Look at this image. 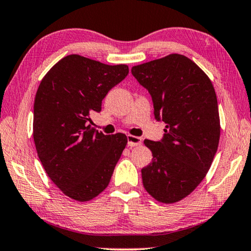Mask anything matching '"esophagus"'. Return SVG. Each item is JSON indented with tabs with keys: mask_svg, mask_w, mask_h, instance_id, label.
I'll return each instance as SVG.
<instances>
[{
	"mask_svg": "<svg viewBox=\"0 0 251 251\" xmlns=\"http://www.w3.org/2000/svg\"><path fill=\"white\" fill-rule=\"evenodd\" d=\"M126 139H128V146H130V147L139 146V145H140L141 143H143V139H141L140 137L131 136V134H128V137H126Z\"/></svg>",
	"mask_w": 251,
	"mask_h": 251,
	"instance_id": "obj_1",
	"label": "esophagus"
}]
</instances>
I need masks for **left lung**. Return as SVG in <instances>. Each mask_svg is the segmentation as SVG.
Here are the masks:
<instances>
[{
    "instance_id": "1",
    "label": "left lung",
    "mask_w": 251,
    "mask_h": 251,
    "mask_svg": "<svg viewBox=\"0 0 251 251\" xmlns=\"http://www.w3.org/2000/svg\"><path fill=\"white\" fill-rule=\"evenodd\" d=\"M131 74L151 94L155 119L166 125L161 140L144 141L152 161L141 170L143 184L156 201L176 202L201 182L219 147L215 89L205 72L181 54L136 65Z\"/></svg>"
}]
</instances>
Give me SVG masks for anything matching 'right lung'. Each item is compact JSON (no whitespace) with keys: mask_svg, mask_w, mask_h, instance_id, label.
<instances>
[{"mask_svg":"<svg viewBox=\"0 0 251 251\" xmlns=\"http://www.w3.org/2000/svg\"><path fill=\"white\" fill-rule=\"evenodd\" d=\"M129 74L71 54L45 75L34 103V141L50 179L64 195L88 201L110 183L126 145L123 133L104 134L87 126L101 100Z\"/></svg>","mask_w":251,"mask_h":251,"instance_id":"obj_1","label":"right lung"}]
</instances>
